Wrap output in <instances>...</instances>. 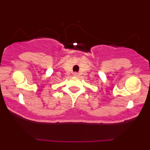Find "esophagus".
<instances>
[{
  "label": "esophagus",
  "mask_w": 150,
  "mask_h": 150,
  "mask_svg": "<svg viewBox=\"0 0 150 150\" xmlns=\"http://www.w3.org/2000/svg\"><path fill=\"white\" fill-rule=\"evenodd\" d=\"M77 75H78V74H77V73H74V76H77Z\"/></svg>",
  "instance_id": "1"
}]
</instances>
